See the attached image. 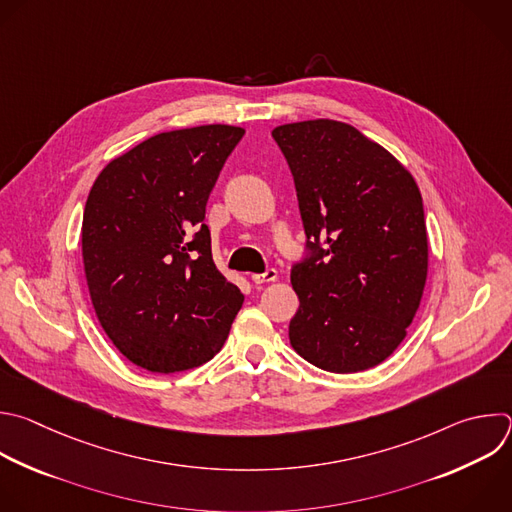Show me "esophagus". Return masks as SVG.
<instances>
[{"instance_id":"34e87169","label":"esophagus","mask_w":512,"mask_h":512,"mask_svg":"<svg viewBox=\"0 0 512 512\" xmlns=\"http://www.w3.org/2000/svg\"><path fill=\"white\" fill-rule=\"evenodd\" d=\"M275 279H277V271H275V269H267L265 273H255V275H251V281H253L255 285L271 283V281H275Z\"/></svg>"}]
</instances>
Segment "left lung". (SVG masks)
Wrapping results in <instances>:
<instances>
[{
    "mask_svg": "<svg viewBox=\"0 0 512 512\" xmlns=\"http://www.w3.org/2000/svg\"><path fill=\"white\" fill-rule=\"evenodd\" d=\"M293 175L307 255L291 269L289 342L309 364L354 374L404 342L428 275L422 195L378 142L337 120L273 128Z\"/></svg>",
    "mask_w": 512,
    "mask_h": 512,
    "instance_id": "obj_1",
    "label": "left lung"
}]
</instances>
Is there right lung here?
<instances>
[{"label":"right lung","mask_w":512,"mask_h":512,"mask_svg":"<svg viewBox=\"0 0 512 512\" xmlns=\"http://www.w3.org/2000/svg\"><path fill=\"white\" fill-rule=\"evenodd\" d=\"M243 134L229 124L154 134L110 160L90 189L82 219L90 299L112 344L148 372L209 362L243 305L203 223Z\"/></svg>","instance_id":"right-lung-1"}]
</instances>
